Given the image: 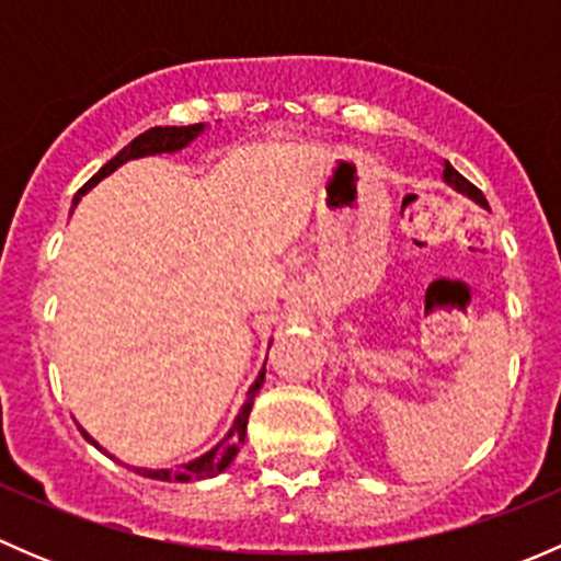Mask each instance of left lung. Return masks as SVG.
I'll return each mask as SVG.
<instances>
[{
	"label": "left lung",
	"instance_id": "obj_1",
	"mask_svg": "<svg viewBox=\"0 0 561 561\" xmlns=\"http://www.w3.org/2000/svg\"><path fill=\"white\" fill-rule=\"evenodd\" d=\"M443 181L450 186V190H456L458 195H463V197H469V201L478 203L480 208H489V203H485L483 192H480L474 184H469V181L463 179V175L458 173L448 160H443Z\"/></svg>",
	"mask_w": 561,
	"mask_h": 561
}]
</instances>
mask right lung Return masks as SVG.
<instances>
[{"label":"right lung","instance_id":"obj_1","mask_svg":"<svg viewBox=\"0 0 561 561\" xmlns=\"http://www.w3.org/2000/svg\"><path fill=\"white\" fill-rule=\"evenodd\" d=\"M206 129H208L206 122H201V124H186V127H151V129H146L144 135H138V138L133 140V144L124 146V149L118 151V154L113 157L111 162H107V165L100 168V171L94 173L92 179H89L87 184L81 186V190H78V195L72 197V208H76L78 203H81V197L87 195V192H92L94 186L100 184V181L107 179V175H111L113 171H118V168H122L124 162L144 160V157H157V154H175V151H181V149H186V146L195 144V140L201 138V135L206 133ZM271 342H274V339H271ZM271 342H268V347H271ZM263 382H265V364H263V369L257 371V377H254L252 386H249L244 404H241L239 415H236L233 423H230L228 434H225V437L219 439V443L214 445L211 450H206V454H203V456L192 458V461H184V463H179V467H171V469L129 467V463L118 461L116 456L107 454L103 445H100L98 439H94L92 434L87 432V428H83V426H78V428H81V434L89 439V443L94 445V448L103 450V454L111 456L113 461H118V463H124V467H129V469H133V472L144 474V478L165 480V483H190V480L217 478V474L222 472V469L230 467V461H233L236 454H239V448H241V445H244V439H247V423H249V410H252L254 396L260 393V386H263Z\"/></svg>","mask_w":561,"mask_h":561}]
</instances>
